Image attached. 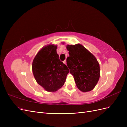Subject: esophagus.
I'll return each instance as SVG.
<instances>
[{
    "label": "esophagus",
    "instance_id": "obj_1",
    "mask_svg": "<svg viewBox=\"0 0 127 127\" xmlns=\"http://www.w3.org/2000/svg\"><path fill=\"white\" fill-rule=\"evenodd\" d=\"M63 63H64L65 64H66V60H64L63 61Z\"/></svg>",
    "mask_w": 127,
    "mask_h": 127
}]
</instances>
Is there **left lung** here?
Listing matches in <instances>:
<instances>
[{
  "instance_id": "left-lung-1",
  "label": "left lung",
  "mask_w": 127,
  "mask_h": 127,
  "mask_svg": "<svg viewBox=\"0 0 127 127\" xmlns=\"http://www.w3.org/2000/svg\"><path fill=\"white\" fill-rule=\"evenodd\" d=\"M69 56L67 65L78 89L83 92L92 91L100 75L99 65L96 58L81 44L68 45Z\"/></svg>"
}]
</instances>
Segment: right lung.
<instances>
[{
    "label": "right lung",
    "instance_id": "right-lung-1",
    "mask_svg": "<svg viewBox=\"0 0 127 127\" xmlns=\"http://www.w3.org/2000/svg\"><path fill=\"white\" fill-rule=\"evenodd\" d=\"M57 45H49L37 53L32 71L37 83L48 92H55L64 83L69 70L59 58Z\"/></svg>",
    "mask_w": 127,
    "mask_h": 127
}]
</instances>
